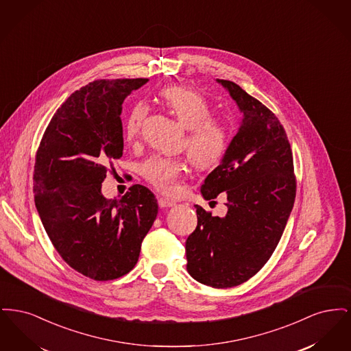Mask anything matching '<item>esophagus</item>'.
Returning a JSON list of instances; mask_svg holds the SVG:
<instances>
[{
  "mask_svg": "<svg viewBox=\"0 0 351 351\" xmlns=\"http://www.w3.org/2000/svg\"><path fill=\"white\" fill-rule=\"evenodd\" d=\"M158 204H159L160 208H171V206H173L176 202L169 200V199H166V197H158Z\"/></svg>",
  "mask_w": 351,
  "mask_h": 351,
  "instance_id": "34e87169",
  "label": "esophagus"
}]
</instances>
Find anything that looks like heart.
<instances>
[{
	"instance_id": "1",
	"label": "heart",
	"mask_w": 351,
	"mask_h": 351,
	"mask_svg": "<svg viewBox=\"0 0 351 351\" xmlns=\"http://www.w3.org/2000/svg\"><path fill=\"white\" fill-rule=\"evenodd\" d=\"M159 100L186 129L184 147L191 162L199 168L216 166L229 145V128L212 118V106L200 93L182 85H168L159 90ZM146 116V106L134 105L123 123V136L133 141ZM182 160L155 156L142 166L146 180L160 192L169 193L183 172Z\"/></svg>"
}]
</instances>
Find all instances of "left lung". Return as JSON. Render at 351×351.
Returning <instances> with one entry per match:
<instances>
[{"label":"left lung","mask_w":351,"mask_h":351,"mask_svg":"<svg viewBox=\"0 0 351 351\" xmlns=\"http://www.w3.org/2000/svg\"><path fill=\"white\" fill-rule=\"evenodd\" d=\"M242 119L219 165L201 185L205 200L225 193L228 212L212 216L196 205L197 228L185 242L186 269L199 283L229 288L267 263L293 208L296 180L287 134L276 116L239 85L216 80Z\"/></svg>","instance_id":"obj_1"}]
</instances>
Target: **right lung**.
Returning <instances> with one entry per match:
<instances>
[{"label": "right lung", "mask_w": 351, "mask_h": 351, "mask_svg": "<svg viewBox=\"0 0 351 351\" xmlns=\"http://www.w3.org/2000/svg\"><path fill=\"white\" fill-rule=\"evenodd\" d=\"M147 79L96 80L56 110L36 152L34 193L45 230L64 262L95 280L126 275L158 215L149 188L106 199L101 186L123 151L125 99Z\"/></svg>", "instance_id": "1"}]
</instances>
